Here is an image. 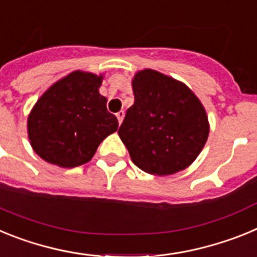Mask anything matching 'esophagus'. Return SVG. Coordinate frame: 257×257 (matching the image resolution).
Returning <instances> with one entry per match:
<instances>
[{"instance_id": "obj_1", "label": "esophagus", "mask_w": 257, "mask_h": 257, "mask_svg": "<svg viewBox=\"0 0 257 257\" xmlns=\"http://www.w3.org/2000/svg\"><path fill=\"white\" fill-rule=\"evenodd\" d=\"M115 117H117L118 122H119V124H121L122 121H123V118H124V112H123V110H121V112H118L117 114H115Z\"/></svg>"}]
</instances>
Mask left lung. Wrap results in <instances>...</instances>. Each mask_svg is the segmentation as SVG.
<instances>
[{
	"mask_svg": "<svg viewBox=\"0 0 257 257\" xmlns=\"http://www.w3.org/2000/svg\"><path fill=\"white\" fill-rule=\"evenodd\" d=\"M131 85L135 103L118 135L133 162L157 176L189 167L210 134L203 104L185 83L153 69L136 72Z\"/></svg>",
	"mask_w": 257,
	"mask_h": 257,
	"instance_id": "left-lung-1",
	"label": "left lung"
}]
</instances>
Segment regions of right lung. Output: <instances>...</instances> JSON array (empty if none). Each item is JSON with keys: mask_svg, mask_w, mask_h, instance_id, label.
Listing matches in <instances>:
<instances>
[{"mask_svg": "<svg viewBox=\"0 0 257 257\" xmlns=\"http://www.w3.org/2000/svg\"><path fill=\"white\" fill-rule=\"evenodd\" d=\"M103 74L74 70L52 83L32 108L27 131L32 149L64 169L87 163L118 121L99 88Z\"/></svg>", "mask_w": 257, "mask_h": 257, "instance_id": "obj_1", "label": "right lung"}]
</instances>
